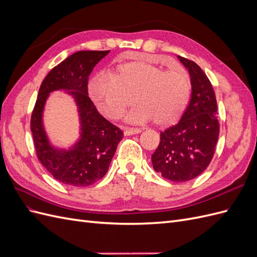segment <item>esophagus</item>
I'll return each instance as SVG.
<instances>
[{
  "label": "esophagus",
  "mask_w": 257,
  "mask_h": 257,
  "mask_svg": "<svg viewBox=\"0 0 257 257\" xmlns=\"http://www.w3.org/2000/svg\"><path fill=\"white\" fill-rule=\"evenodd\" d=\"M142 132V128L139 127H125L124 128V134L125 135H133V134H138Z\"/></svg>",
  "instance_id": "1"
}]
</instances>
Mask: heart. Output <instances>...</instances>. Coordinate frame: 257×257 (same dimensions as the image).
<instances>
[{"instance_id": "b5f03b06", "label": "heart", "mask_w": 257, "mask_h": 257, "mask_svg": "<svg viewBox=\"0 0 257 257\" xmlns=\"http://www.w3.org/2000/svg\"><path fill=\"white\" fill-rule=\"evenodd\" d=\"M191 78L181 68L168 69L145 62L120 65L109 76L100 75L89 85V93L99 111L111 120L119 119L128 107L131 122L153 119L158 125L175 123L188 106Z\"/></svg>"}]
</instances>
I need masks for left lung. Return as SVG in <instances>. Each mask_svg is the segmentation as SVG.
<instances>
[{"instance_id": "8db88e82", "label": "left lung", "mask_w": 257, "mask_h": 257, "mask_svg": "<svg viewBox=\"0 0 257 257\" xmlns=\"http://www.w3.org/2000/svg\"><path fill=\"white\" fill-rule=\"evenodd\" d=\"M189 69L192 94L180 121L161 132L151 160L155 172L173 182H185L208 167L220 134L212 84L195 62L178 57Z\"/></svg>"}]
</instances>
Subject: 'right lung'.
I'll return each instance as SVG.
<instances>
[{
	"label": "right lung",
	"instance_id": "right-lung-1",
	"mask_svg": "<svg viewBox=\"0 0 257 257\" xmlns=\"http://www.w3.org/2000/svg\"><path fill=\"white\" fill-rule=\"evenodd\" d=\"M108 52L77 51L54 66L41 84L31 115V132L38 160L54 179L67 185L88 186L102 179L123 137V132L97 111L88 95L89 75ZM54 89L68 90L80 108L82 137L68 152L52 148L42 127L43 105Z\"/></svg>",
	"mask_w": 257,
	"mask_h": 257
}]
</instances>
